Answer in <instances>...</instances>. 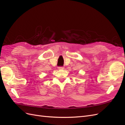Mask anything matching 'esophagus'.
<instances>
[{
    "label": "esophagus",
    "mask_w": 125,
    "mask_h": 125,
    "mask_svg": "<svg viewBox=\"0 0 125 125\" xmlns=\"http://www.w3.org/2000/svg\"><path fill=\"white\" fill-rule=\"evenodd\" d=\"M58 68L59 69H63L64 68H64L63 67L60 66V67H58Z\"/></svg>",
    "instance_id": "obj_1"
}]
</instances>
